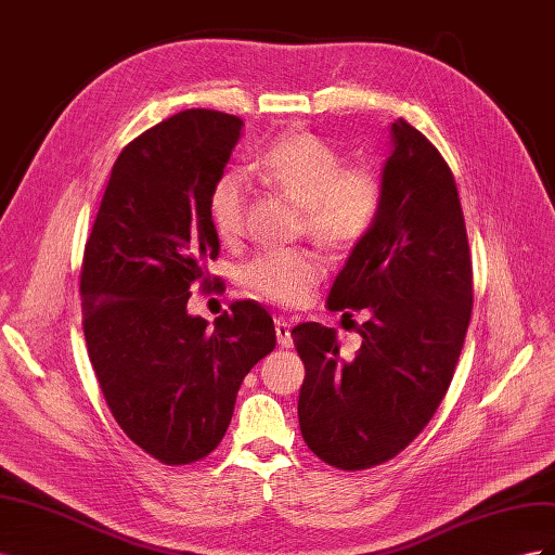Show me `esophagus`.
I'll list each match as a JSON object with an SVG mask.
<instances>
[{"mask_svg": "<svg viewBox=\"0 0 555 555\" xmlns=\"http://www.w3.org/2000/svg\"><path fill=\"white\" fill-rule=\"evenodd\" d=\"M275 333H278V343H280V347H284V349L294 347V338H292V322H287V319L278 317V319H275Z\"/></svg>", "mask_w": 555, "mask_h": 555, "instance_id": "34e87169", "label": "esophagus"}]
</instances>
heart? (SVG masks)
I'll list each match as a JSON object with an SVG mask.
<instances>
[{
    "instance_id": "heart-1",
    "label": "heart",
    "mask_w": 555,
    "mask_h": 555,
    "mask_svg": "<svg viewBox=\"0 0 555 555\" xmlns=\"http://www.w3.org/2000/svg\"><path fill=\"white\" fill-rule=\"evenodd\" d=\"M255 173L304 208L312 238L349 247L373 229L382 208V180L365 164L343 166V155L310 131L284 133L255 162ZM247 190L241 176L227 173L212 184L210 222L222 243L241 236ZM324 275V263L308 249H275L243 268V284L280 306H298Z\"/></svg>"
}]
</instances>
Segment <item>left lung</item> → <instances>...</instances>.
Segmentation results:
<instances>
[{
	"mask_svg": "<svg viewBox=\"0 0 555 555\" xmlns=\"http://www.w3.org/2000/svg\"><path fill=\"white\" fill-rule=\"evenodd\" d=\"M328 310H365L361 347L340 359L335 331L298 324L306 379L298 424L314 456L340 469L393 459L449 389L473 312V261L456 180L402 117L391 125L382 208L335 278Z\"/></svg>",
	"mask_w": 555,
	"mask_h": 555,
	"instance_id": "left-lung-1",
	"label": "left lung"
}]
</instances>
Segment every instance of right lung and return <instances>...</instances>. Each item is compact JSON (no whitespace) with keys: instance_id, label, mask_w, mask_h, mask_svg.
Wrapping results in <instances>:
<instances>
[{"instance_id":"1","label":"right lung","mask_w":555,"mask_h":555,"mask_svg":"<svg viewBox=\"0 0 555 555\" xmlns=\"http://www.w3.org/2000/svg\"><path fill=\"white\" fill-rule=\"evenodd\" d=\"M243 120L192 108L133 139L115 159L82 255V331L115 422L166 465L206 459L222 442L245 375L275 349L255 300L208 324L188 312L220 255L210 222Z\"/></svg>"}]
</instances>
